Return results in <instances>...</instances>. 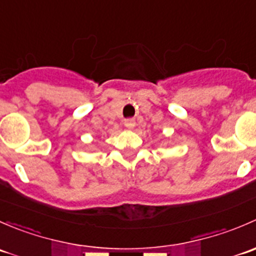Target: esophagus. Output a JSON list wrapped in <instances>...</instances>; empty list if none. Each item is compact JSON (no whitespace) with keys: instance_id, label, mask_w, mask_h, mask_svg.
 <instances>
[{"instance_id":"esophagus-1","label":"esophagus","mask_w":256,"mask_h":256,"mask_svg":"<svg viewBox=\"0 0 256 256\" xmlns=\"http://www.w3.org/2000/svg\"><path fill=\"white\" fill-rule=\"evenodd\" d=\"M124 125L128 128H134L136 125V121L134 120V118H125V120H124Z\"/></svg>"}]
</instances>
